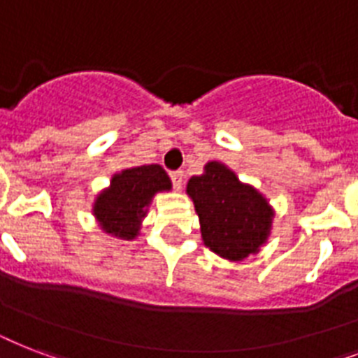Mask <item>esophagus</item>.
<instances>
[{
	"instance_id": "esophagus-1",
	"label": "esophagus",
	"mask_w": 358,
	"mask_h": 358,
	"mask_svg": "<svg viewBox=\"0 0 358 358\" xmlns=\"http://www.w3.org/2000/svg\"><path fill=\"white\" fill-rule=\"evenodd\" d=\"M171 180H173V185L176 189H182V184H184V173L182 171H173L171 173Z\"/></svg>"
}]
</instances>
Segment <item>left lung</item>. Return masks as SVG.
Returning <instances> with one entry per match:
<instances>
[{"label": "left lung", "mask_w": 358, "mask_h": 358, "mask_svg": "<svg viewBox=\"0 0 358 358\" xmlns=\"http://www.w3.org/2000/svg\"><path fill=\"white\" fill-rule=\"evenodd\" d=\"M204 245L239 262L258 252L271 230L273 210L250 185L241 184L227 165L210 162L204 174L187 182Z\"/></svg>", "instance_id": "1"}]
</instances>
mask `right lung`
Masks as SVG:
<instances>
[{
	"label": "right lung",
	"instance_id": "add662e5",
	"mask_svg": "<svg viewBox=\"0 0 358 358\" xmlns=\"http://www.w3.org/2000/svg\"><path fill=\"white\" fill-rule=\"evenodd\" d=\"M171 189V178L159 165H141L115 174L111 185L96 196L94 217L108 234L134 239L139 234L146 206L159 191Z\"/></svg>",
	"mask_w": 358,
	"mask_h": 358
}]
</instances>
